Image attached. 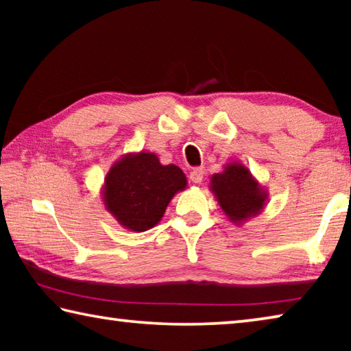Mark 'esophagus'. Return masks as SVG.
Returning <instances> with one entry per match:
<instances>
[{
    "mask_svg": "<svg viewBox=\"0 0 351 351\" xmlns=\"http://www.w3.org/2000/svg\"><path fill=\"white\" fill-rule=\"evenodd\" d=\"M190 181L195 182V184H201L203 182V178H204V170L203 169H193L190 171Z\"/></svg>",
    "mask_w": 351,
    "mask_h": 351,
    "instance_id": "34e87169",
    "label": "esophagus"
}]
</instances>
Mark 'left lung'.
<instances>
[{
	"mask_svg": "<svg viewBox=\"0 0 351 351\" xmlns=\"http://www.w3.org/2000/svg\"><path fill=\"white\" fill-rule=\"evenodd\" d=\"M209 189L226 218L237 226L257 217L269 198L268 190L251 170L235 161L228 162L219 173L210 176Z\"/></svg>",
	"mask_w": 351,
	"mask_h": 351,
	"instance_id": "left-lung-1",
	"label": "left lung"
}]
</instances>
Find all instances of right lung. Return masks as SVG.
<instances>
[{
    "label": "right lung",
    "instance_id": "add662e5",
    "mask_svg": "<svg viewBox=\"0 0 351 351\" xmlns=\"http://www.w3.org/2000/svg\"><path fill=\"white\" fill-rule=\"evenodd\" d=\"M187 178L175 164L162 165L152 152L127 153L111 165L102 186V201L116 221L133 232L156 226Z\"/></svg>",
    "mask_w": 351,
    "mask_h": 351
}]
</instances>
